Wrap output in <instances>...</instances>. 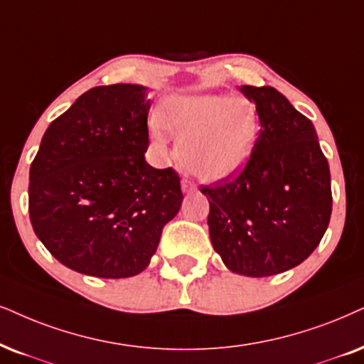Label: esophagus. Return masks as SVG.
<instances>
[{
  "instance_id": "obj_1",
  "label": "esophagus",
  "mask_w": 364,
  "mask_h": 364,
  "mask_svg": "<svg viewBox=\"0 0 364 364\" xmlns=\"http://www.w3.org/2000/svg\"><path fill=\"white\" fill-rule=\"evenodd\" d=\"M181 188H183V191H185V193L195 191V185H193L190 179H183V181H181Z\"/></svg>"
}]
</instances>
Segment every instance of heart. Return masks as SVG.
Returning <instances> with one entry per match:
<instances>
[{
  "mask_svg": "<svg viewBox=\"0 0 364 364\" xmlns=\"http://www.w3.org/2000/svg\"><path fill=\"white\" fill-rule=\"evenodd\" d=\"M159 121L178 137L179 164L205 183H222L240 174L259 139V112L245 97L193 94L169 97ZM158 144L164 134L151 131Z\"/></svg>",
  "mask_w": 364,
  "mask_h": 364,
  "instance_id": "1",
  "label": "heart"
}]
</instances>
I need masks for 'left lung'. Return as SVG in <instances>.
I'll use <instances>...</instances> for the list:
<instances>
[{
  "mask_svg": "<svg viewBox=\"0 0 364 364\" xmlns=\"http://www.w3.org/2000/svg\"><path fill=\"white\" fill-rule=\"evenodd\" d=\"M259 139L237 178L203 186L211 245L233 274L269 277L304 262L329 225L331 173L314 124L274 87L242 85Z\"/></svg>",
  "mask_w": 364,
  "mask_h": 364,
  "instance_id": "left-lung-1",
  "label": "left lung"
}]
</instances>
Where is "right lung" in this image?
I'll return each instance as SVG.
<instances>
[{"mask_svg":"<svg viewBox=\"0 0 364 364\" xmlns=\"http://www.w3.org/2000/svg\"><path fill=\"white\" fill-rule=\"evenodd\" d=\"M149 109L144 85L94 87L41 137L30 166L31 227L75 272L141 274L181 208L178 173L146 163Z\"/></svg>","mask_w":364,"mask_h":364,"instance_id":"obj_1","label":"right lung"}]
</instances>
